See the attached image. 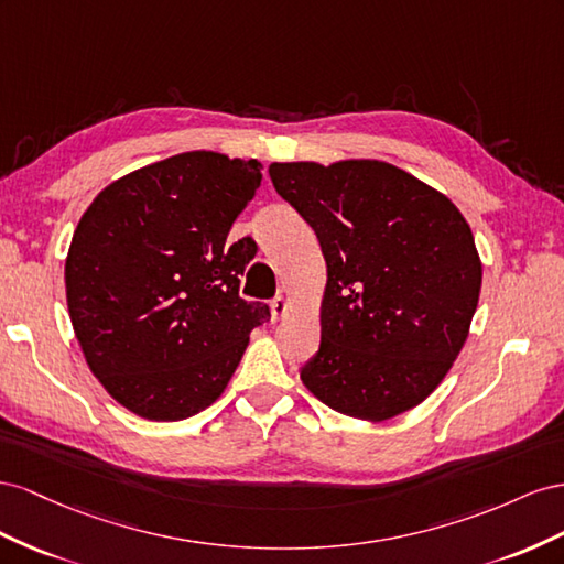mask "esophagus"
<instances>
[{
    "label": "esophagus",
    "instance_id": "esophagus-1",
    "mask_svg": "<svg viewBox=\"0 0 564 564\" xmlns=\"http://www.w3.org/2000/svg\"><path fill=\"white\" fill-rule=\"evenodd\" d=\"M288 310H291V302H288V297L276 295V297L271 300V318H273V321L283 318V316L288 314Z\"/></svg>",
    "mask_w": 564,
    "mask_h": 564
}]
</instances>
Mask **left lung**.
Here are the masks:
<instances>
[{
  "instance_id": "8db88e82",
  "label": "left lung",
  "mask_w": 564,
  "mask_h": 564,
  "mask_svg": "<svg viewBox=\"0 0 564 564\" xmlns=\"http://www.w3.org/2000/svg\"><path fill=\"white\" fill-rule=\"evenodd\" d=\"M269 176L328 267L321 345L302 382L361 421L417 406L456 361L477 310L468 221L444 193L380 160L273 163Z\"/></svg>"
}]
</instances>
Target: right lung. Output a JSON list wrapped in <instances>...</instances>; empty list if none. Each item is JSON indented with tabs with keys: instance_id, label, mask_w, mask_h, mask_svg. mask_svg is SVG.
I'll return each instance as SVG.
<instances>
[{
	"instance_id": "1",
	"label": "right lung",
	"mask_w": 564,
	"mask_h": 564,
	"mask_svg": "<svg viewBox=\"0 0 564 564\" xmlns=\"http://www.w3.org/2000/svg\"><path fill=\"white\" fill-rule=\"evenodd\" d=\"M260 184L257 160L191 151L112 182L79 219L68 312L91 373L124 409L165 423L207 409L269 321L264 302L238 295L254 240L227 246Z\"/></svg>"
}]
</instances>
